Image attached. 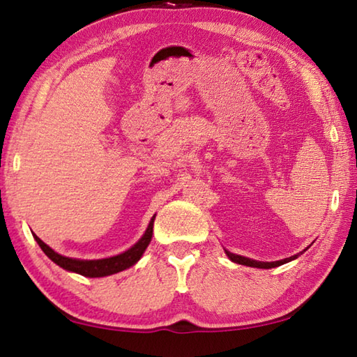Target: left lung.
Segmentation results:
<instances>
[{
	"label": "left lung",
	"instance_id": "left-lung-1",
	"mask_svg": "<svg viewBox=\"0 0 357 357\" xmlns=\"http://www.w3.org/2000/svg\"><path fill=\"white\" fill-rule=\"evenodd\" d=\"M307 250V248H305ZM304 250V252H305ZM225 255L229 256V259L236 262V264H241V265H247V267H255V268H275V267H279V265L282 264H287L290 262L293 259H296L299 255H294V256H290V257H285V259H280V261H275V262H262V261H255V259H250V257H245V256H239V255H234V253H230L229 250H225Z\"/></svg>",
	"mask_w": 357,
	"mask_h": 357
}]
</instances>
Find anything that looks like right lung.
Listing matches in <instances>:
<instances>
[{"mask_svg":"<svg viewBox=\"0 0 357 357\" xmlns=\"http://www.w3.org/2000/svg\"><path fill=\"white\" fill-rule=\"evenodd\" d=\"M155 216L151 218V221L149 222L146 233L142 234V238L136 242L133 247L126 250L124 253L112 256V257H105V259H92V261L73 259V257H67V256L56 253L55 250H52L47 244H44V242L38 238L36 234H33V238L38 242V245L41 247L43 252L47 255L49 259H52L61 268H64L67 271L78 273V275H82L86 278H102V276L115 275V273H119L126 268H130L132 265H135L141 259V256L144 255V252H146V248L150 244L151 234H153Z\"/></svg>","mask_w":357,"mask_h":357,"instance_id":"1","label":"right lung"}]
</instances>
